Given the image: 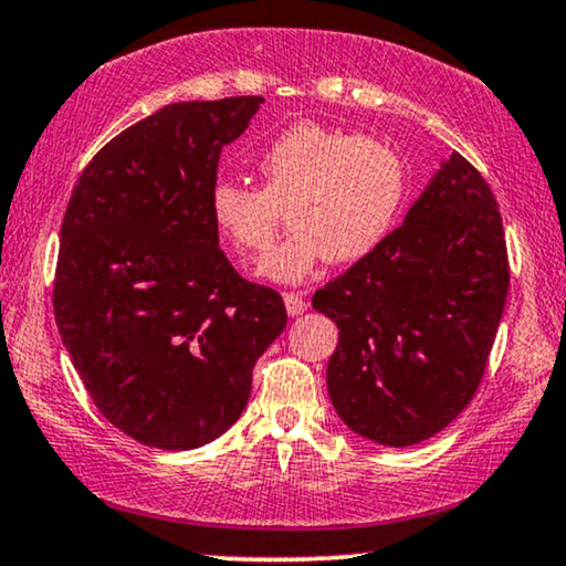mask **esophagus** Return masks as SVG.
Returning a JSON list of instances; mask_svg holds the SVG:
<instances>
[{
  "label": "esophagus",
  "instance_id": "1",
  "mask_svg": "<svg viewBox=\"0 0 566 566\" xmlns=\"http://www.w3.org/2000/svg\"><path fill=\"white\" fill-rule=\"evenodd\" d=\"M284 305H287V313L292 318H297V315H303L307 311L305 297L297 295V292H284Z\"/></svg>",
  "mask_w": 566,
  "mask_h": 566
}]
</instances>
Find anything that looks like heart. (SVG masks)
<instances>
[{"label": "heart", "mask_w": 566, "mask_h": 566, "mask_svg": "<svg viewBox=\"0 0 566 566\" xmlns=\"http://www.w3.org/2000/svg\"><path fill=\"white\" fill-rule=\"evenodd\" d=\"M263 188L220 178L209 214L220 235L248 255H263L282 209L292 230L261 263L271 282L297 284L323 261L357 263L378 251L401 220L409 168L388 142L300 120L259 157Z\"/></svg>", "instance_id": "obj_1"}]
</instances>
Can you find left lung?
Segmentation results:
<instances>
[{
  "label": "left lung",
  "mask_w": 566,
  "mask_h": 566,
  "mask_svg": "<svg viewBox=\"0 0 566 566\" xmlns=\"http://www.w3.org/2000/svg\"><path fill=\"white\" fill-rule=\"evenodd\" d=\"M507 287L500 207L453 153L401 228L313 295L338 326L326 382L344 424L388 448L446 429L484 378Z\"/></svg>",
  "instance_id": "8db88e82"
}]
</instances>
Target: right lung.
<instances>
[{"label":"right lung","instance_id":"add662e5","mask_svg":"<svg viewBox=\"0 0 566 566\" xmlns=\"http://www.w3.org/2000/svg\"><path fill=\"white\" fill-rule=\"evenodd\" d=\"M263 97L165 105L82 170L62 222L54 315L90 398L142 446L193 450L235 424L282 297L220 251L209 191Z\"/></svg>","mask_w":566,"mask_h":566}]
</instances>
